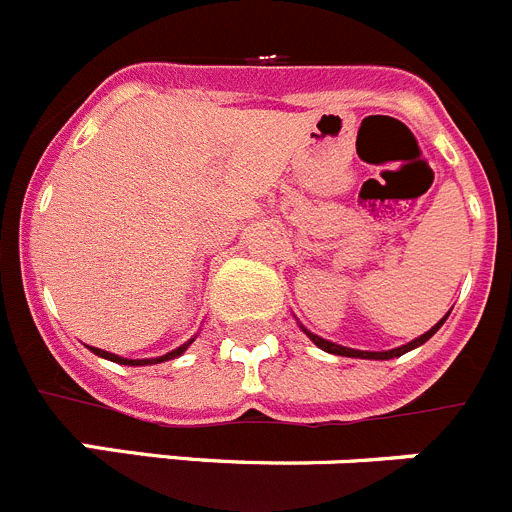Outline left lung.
<instances>
[{"mask_svg":"<svg viewBox=\"0 0 512 512\" xmlns=\"http://www.w3.org/2000/svg\"><path fill=\"white\" fill-rule=\"evenodd\" d=\"M446 316H449V313H446ZM446 316H444V319L439 321V324H436V326H431V329H428L426 334H421V336H418V339H413V342L403 344V347L388 349V352H362V349H349V347H342V344L326 342V339H321V336L311 334V331H308L306 326H301V329L306 331V336H308V339H311L313 344H316V347H319V349H324V352H329V354H339V357H359V359H393V357H400V354H405V352H411V349L421 347V344H426L428 339H431V336H434L436 331L441 329V324H444V321H446Z\"/></svg>","mask_w":512,"mask_h":512,"instance_id":"1","label":"left lung"}]
</instances>
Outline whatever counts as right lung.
Wrapping results in <instances>:
<instances>
[{
	"instance_id": "obj_1",
	"label": "right lung",
	"mask_w": 512,
	"mask_h": 512,
	"mask_svg": "<svg viewBox=\"0 0 512 512\" xmlns=\"http://www.w3.org/2000/svg\"><path fill=\"white\" fill-rule=\"evenodd\" d=\"M191 342H193V339H191ZM191 342H186V344H183V347L173 349V352L163 354V357H155V359H124V357H119V354L104 352V349H96V347H91V352L99 354V357H104V359H109V362H117V365H132V367H140V365H158V362H168V359H173V357H181V354L186 352L188 344H191Z\"/></svg>"
}]
</instances>
